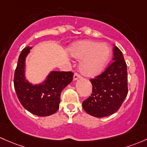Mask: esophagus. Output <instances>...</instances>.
Instances as JSON below:
<instances>
[{
    "instance_id": "obj_1",
    "label": "esophagus",
    "mask_w": 147,
    "mask_h": 147,
    "mask_svg": "<svg viewBox=\"0 0 147 147\" xmlns=\"http://www.w3.org/2000/svg\"><path fill=\"white\" fill-rule=\"evenodd\" d=\"M81 78V75H80V74H78V72H75V74H74V77H73V80H78V79Z\"/></svg>"
}]
</instances>
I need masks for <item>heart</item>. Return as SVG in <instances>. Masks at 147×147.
<instances>
[{"instance_id":"b5f03b06","label":"heart","mask_w":147,"mask_h":147,"mask_svg":"<svg viewBox=\"0 0 147 147\" xmlns=\"http://www.w3.org/2000/svg\"><path fill=\"white\" fill-rule=\"evenodd\" d=\"M70 51L75 58L82 59L80 69L82 74L86 77L98 75L107 65L111 57L109 46L98 41H80L72 45Z\"/></svg>"}]
</instances>
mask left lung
<instances>
[{
	"label": "left lung",
	"instance_id": "8db88e82",
	"mask_svg": "<svg viewBox=\"0 0 147 147\" xmlns=\"http://www.w3.org/2000/svg\"><path fill=\"white\" fill-rule=\"evenodd\" d=\"M113 62L102 73L90 79L92 93L82 103L87 113L97 118L112 115L123 104L128 93L127 64L121 51L113 48Z\"/></svg>",
	"mask_w": 147,
	"mask_h": 147
}]
</instances>
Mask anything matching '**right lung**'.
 Wrapping results in <instances>:
<instances>
[{"label":"right lung","mask_w":147,"mask_h":147,"mask_svg":"<svg viewBox=\"0 0 147 147\" xmlns=\"http://www.w3.org/2000/svg\"><path fill=\"white\" fill-rule=\"evenodd\" d=\"M31 48L22 49L18 58L14 75V86L23 107L38 116H49L59 109L62 90L72 82L74 73L71 71H53L45 82L32 85L25 80L24 60Z\"/></svg>","instance_id":"1"}]
</instances>
